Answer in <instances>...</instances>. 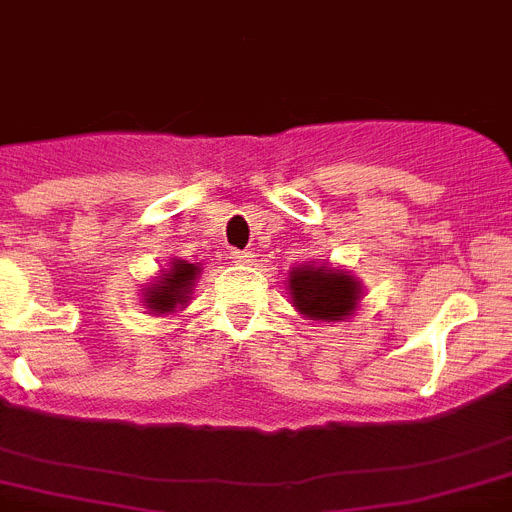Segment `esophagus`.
<instances>
[{"label":"esophagus","instance_id":"esophagus-1","mask_svg":"<svg viewBox=\"0 0 512 512\" xmlns=\"http://www.w3.org/2000/svg\"><path fill=\"white\" fill-rule=\"evenodd\" d=\"M229 260H231V262H237V265H250L252 255H250V252L231 250V252H229Z\"/></svg>","mask_w":512,"mask_h":512}]
</instances>
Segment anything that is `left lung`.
Returning a JSON list of instances; mask_svg holds the SVG:
<instances>
[{"instance_id":"8db88e82","label":"left lung","mask_w":512,"mask_h":512,"mask_svg":"<svg viewBox=\"0 0 512 512\" xmlns=\"http://www.w3.org/2000/svg\"><path fill=\"white\" fill-rule=\"evenodd\" d=\"M288 291L293 306L309 319L337 322L348 319L361 296V281L345 270L327 265H301L288 275Z\"/></svg>"}]
</instances>
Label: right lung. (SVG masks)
<instances>
[{"label": "right lung", "mask_w": 512, "mask_h": 512, "mask_svg": "<svg viewBox=\"0 0 512 512\" xmlns=\"http://www.w3.org/2000/svg\"><path fill=\"white\" fill-rule=\"evenodd\" d=\"M201 268L188 260H175L167 270H162V278L151 283L144 293V306L154 314H172L177 309H185L193 291V283Z\"/></svg>", "instance_id": "add662e5"}]
</instances>
